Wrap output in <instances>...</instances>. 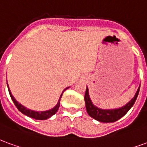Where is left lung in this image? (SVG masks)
<instances>
[{
	"mask_svg": "<svg viewBox=\"0 0 147 147\" xmlns=\"http://www.w3.org/2000/svg\"><path fill=\"white\" fill-rule=\"evenodd\" d=\"M140 86L137 90L135 96L125 107L119 108V109H115V110H102V109L96 107L92 104L89 98V95H88V89L87 88L85 95H84V102H85L87 112L90 117H92V118L96 119L100 122L108 123V122L117 121V120L121 118L122 117L125 116V114L128 113V110H130L131 107L133 106L140 92Z\"/></svg>",
	"mask_w": 147,
	"mask_h": 147,
	"instance_id": "8db88e82",
	"label": "left lung"
}]
</instances>
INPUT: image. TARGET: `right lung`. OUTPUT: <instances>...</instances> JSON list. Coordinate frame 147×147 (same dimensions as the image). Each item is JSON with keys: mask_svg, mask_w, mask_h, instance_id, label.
I'll return each instance as SVG.
<instances>
[{"mask_svg": "<svg viewBox=\"0 0 147 147\" xmlns=\"http://www.w3.org/2000/svg\"><path fill=\"white\" fill-rule=\"evenodd\" d=\"M7 88H8V92H9V94H10L11 98L12 99L14 104L16 105V107H17V109H18L21 113H23V114H25V115L30 117H32V118L36 119V120H46V119L51 117V116H53L55 113L57 112V110H59V106H60V99L61 98H62V96H63V94H62L60 96V98H59V100L58 102L57 105H56L54 108H52V109H51V110H47V111H40L39 112V111H34V110L26 109V108L24 107L22 105L19 103V102L16 100V98H14L13 96L11 95L10 89H9V88H8V85H7ZM65 90H64V91H65Z\"/></svg>", "mask_w": 147, "mask_h": 147, "instance_id": "obj_1", "label": "right lung"}]
</instances>
